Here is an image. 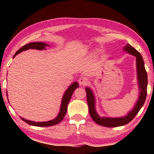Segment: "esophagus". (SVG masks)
Wrapping results in <instances>:
<instances>
[{"label":"esophagus","instance_id":"34e87169","mask_svg":"<svg viewBox=\"0 0 154 154\" xmlns=\"http://www.w3.org/2000/svg\"><path fill=\"white\" fill-rule=\"evenodd\" d=\"M89 83V79L85 77H81L79 79V83L80 85H86Z\"/></svg>","mask_w":154,"mask_h":154}]
</instances>
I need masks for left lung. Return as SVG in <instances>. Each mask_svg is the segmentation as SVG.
<instances>
[{
	"label": "left lung",
	"mask_w": 154,
	"mask_h": 154,
	"mask_svg": "<svg viewBox=\"0 0 154 154\" xmlns=\"http://www.w3.org/2000/svg\"><path fill=\"white\" fill-rule=\"evenodd\" d=\"M123 51L136 57L137 79H138V85L140 91L139 96L134 108L127 114V115L117 118L101 117L99 115L96 110L95 97L94 95L93 91L90 87H87L85 88V91L87 92V99L88 106H89V114L94 122L100 126L105 127H117L124 126L129 123L138 113L144 104L146 99L148 75L146 73L144 67V62H143L142 55L129 44H127L124 47Z\"/></svg>",
	"instance_id": "1"
}]
</instances>
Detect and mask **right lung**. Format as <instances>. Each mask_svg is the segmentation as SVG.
I'll use <instances>...</instances> for the list:
<instances>
[{
	"mask_svg": "<svg viewBox=\"0 0 154 154\" xmlns=\"http://www.w3.org/2000/svg\"><path fill=\"white\" fill-rule=\"evenodd\" d=\"M50 45L48 44L44 43V42H32V43H29L26 44L24 46H22L21 48H20L19 50L16 52L13 58L15 57L16 55L20 53V52L23 51H26L28 50H30V49H35V50H46L45 47H49ZM79 83H78L77 81H75L73 83H72L71 85L67 88V89L65 91V93L63 94V96L62 97L61 100V106L60 109V112H59L57 116L54 119L46 121V122H34V121L26 120L24 118L20 117V119L24 121L25 122L28 123V124L32 126H38V127H46V126H51L55 125V124H57L60 123L61 121L63 119V118L65 115V114L67 112V105L69 104V102L71 99L72 94H73L74 91L77 89V88L79 87ZM6 96L8 97V93L7 91H6Z\"/></svg>",
	"mask_w": 154,
	"mask_h": 154,
	"instance_id": "1",
	"label": "right lung"
}]
</instances>
